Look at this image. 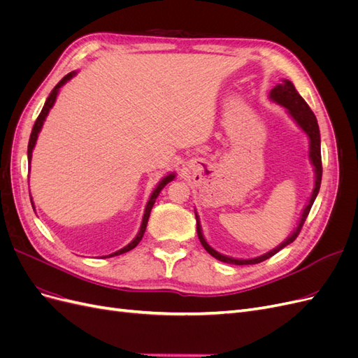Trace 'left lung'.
Returning <instances> with one entry per match:
<instances>
[{
  "instance_id": "1",
  "label": "left lung",
  "mask_w": 358,
  "mask_h": 358,
  "mask_svg": "<svg viewBox=\"0 0 358 358\" xmlns=\"http://www.w3.org/2000/svg\"><path fill=\"white\" fill-rule=\"evenodd\" d=\"M270 99L273 101H276L278 104L284 106L285 109L288 110V113L292 116V119L297 122V125L305 131L309 137V158L312 161L313 167H315V187H313L312 191V196L309 199V203L306 204L305 210L301 213V218L299 221V225L296 227V230L292 231V234L288 237V239L280 243L279 246H276L272 251L262 255V257H257V258H251V259H237V258H230V257H225L220 252H216L213 248L209 246V243L204 241L203 233H201V227L199 222V216L196 213V220H197V234H199V239L203 245V248L208 251L212 257H215L216 259H220V262L224 263H229V264H237V266H243V264H257V263H262L264 259L273 257L276 252H279L280 249L285 248L287 245L292 243L296 241V237L299 236L300 230L303 224H305L308 215L310 212V208L313 201L317 199V194L320 191L321 187V178H322V164H321V137H320V128H318V122H317V117L313 115V112L310 110V107L308 106V103L301 99V95L297 92V90L294 88V85H292L289 80H282V83H279L276 88H273L270 91Z\"/></svg>"
}]
</instances>
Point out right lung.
Returning a JSON list of instances; mask_svg holds the SVG:
<instances>
[{
	"mask_svg": "<svg viewBox=\"0 0 358 358\" xmlns=\"http://www.w3.org/2000/svg\"><path fill=\"white\" fill-rule=\"evenodd\" d=\"M74 74H76V71H71V73H69L67 76H64V78L58 82V85L55 86V88L52 90V92L49 94L45 106H43V109H41V112H40V115H38V117H37V121H36L34 127H32V131H31V136H29V142H28V159H29V162H31V157H32V149H34V146H36L37 137H38V133H40V129H41V127H43V122H45V119H46L49 110L52 109L53 103H55V100H57V95H58L59 88H61V86H62L64 83H66L67 80H70ZM173 179H175V173H171V175H167L164 179H162V180L158 183V187L154 189L152 196H150V199H149V201H148V204H146L145 215H143V221H142V225H140V230H138L137 236L134 237V241H133L131 243H128L125 248L119 249V251H116V252H113V254H110V255H106L104 258L115 257V255H121V254H124V252L131 251L133 248H136V246L138 245V242L142 241V237H143V234H145L146 224H148V220H149V215H150V210H152V206H154V203H155V200H157V197H158V194H159L161 189L164 188V187L167 185V183H169L170 180H173Z\"/></svg>",
	"mask_w": 358,
	"mask_h": 358,
	"instance_id": "right-lung-1",
	"label": "right lung"
}]
</instances>
